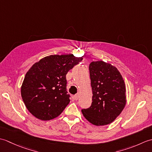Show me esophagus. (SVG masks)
Listing matches in <instances>:
<instances>
[{"mask_svg": "<svg viewBox=\"0 0 152 152\" xmlns=\"http://www.w3.org/2000/svg\"><path fill=\"white\" fill-rule=\"evenodd\" d=\"M78 99H79V95L78 94L73 96V99L74 100H78Z\"/></svg>", "mask_w": 152, "mask_h": 152, "instance_id": "esophagus-1", "label": "esophagus"}]
</instances>
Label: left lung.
<instances>
[{
    "instance_id": "obj_1",
    "label": "left lung",
    "mask_w": 152,
    "mask_h": 152,
    "mask_svg": "<svg viewBox=\"0 0 152 152\" xmlns=\"http://www.w3.org/2000/svg\"><path fill=\"white\" fill-rule=\"evenodd\" d=\"M89 69L92 103L89 108L82 110V114L95 125L110 124L121 114L126 104L124 80L115 66L102 61H93Z\"/></svg>"
}]
</instances>
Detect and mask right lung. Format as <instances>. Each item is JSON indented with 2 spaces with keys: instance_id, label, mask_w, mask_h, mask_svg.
<instances>
[{
  "instance_id": "add662e5",
  "label": "right lung",
  "mask_w": 152,
  "mask_h": 152,
  "mask_svg": "<svg viewBox=\"0 0 152 152\" xmlns=\"http://www.w3.org/2000/svg\"><path fill=\"white\" fill-rule=\"evenodd\" d=\"M83 59L72 54L52 55L34 63L25 74L21 96L34 117L47 121L59 116L70 102L66 75Z\"/></svg>"
}]
</instances>
